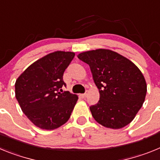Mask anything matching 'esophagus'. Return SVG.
<instances>
[{
	"instance_id": "34e87169",
	"label": "esophagus",
	"mask_w": 160,
	"mask_h": 160,
	"mask_svg": "<svg viewBox=\"0 0 160 160\" xmlns=\"http://www.w3.org/2000/svg\"><path fill=\"white\" fill-rule=\"evenodd\" d=\"M87 92H86V93H85V94H82V98H86V97H87Z\"/></svg>"
}]
</instances>
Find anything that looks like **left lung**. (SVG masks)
Masks as SVG:
<instances>
[{"label":"left lung","mask_w":160,"mask_h":160,"mask_svg":"<svg viewBox=\"0 0 160 160\" xmlns=\"http://www.w3.org/2000/svg\"><path fill=\"white\" fill-rule=\"evenodd\" d=\"M78 58L89 65L99 90V101L90 107L93 118L112 129L128 125L146 97V81L139 69L129 59L109 49L83 52Z\"/></svg>","instance_id":"left-lung-1"}]
</instances>
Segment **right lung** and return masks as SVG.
<instances>
[{"mask_svg":"<svg viewBox=\"0 0 160 160\" xmlns=\"http://www.w3.org/2000/svg\"><path fill=\"white\" fill-rule=\"evenodd\" d=\"M75 53L57 51L32 63L17 79L15 94L24 114L35 126L53 130L66 123L78 101L76 94L62 93L63 73Z\"/></svg>","mask_w":160,"mask_h":160,"instance_id":"right-lung-1","label":"right lung"}]
</instances>
